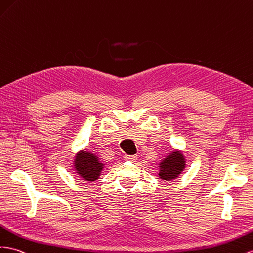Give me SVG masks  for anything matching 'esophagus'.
<instances>
[{
    "mask_svg": "<svg viewBox=\"0 0 253 253\" xmlns=\"http://www.w3.org/2000/svg\"><path fill=\"white\" fill-rule=\"evenodd\" d=\"M125 159L127 160V161H132V162H135L136 160H137V155H126Z\"/></svg>",
    "mask_w": 253,
    "mask_h": 253,
    "instance_id": "esophagus-1",
    "label": "esophagus"
}]
</instances>
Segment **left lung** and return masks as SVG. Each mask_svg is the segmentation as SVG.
Returning a JSON list of instances; mask_svg holds the SVG:
<instances>
[{"instance_id": "left-lung-1", "label": "left lung", "mask_w": 253, "mask_h": 253, "mask_svg": "<svg viewBox=\"0 0 253 253\" xmlns=\"http://www.w3.org/2000/svg\"><path fill=\"white\" fill-rule=\"evenodd\" d=\"M186 156L180 149H174L158 164V176L163 181H172L185 170Z\"/></svg>"}]
</instances>
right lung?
I'll list each match as a JSON object with an SVG mask.
<instances>
[{"mask_svg":"<svg viewBox=\"0 0 253 253\" xmlns=\"http://www.w3.org/2000/svg\"><path fill=\"white\" fill-rule=\"evenodd\" d=\"M106 164L100 156L87 149H81L72 159V168L80 179L86 182H94L101 176Z\"/></svg>","mask_w":253,"mask_h":253,"instance_id":"1","label":"right lung"}]
</instances>
